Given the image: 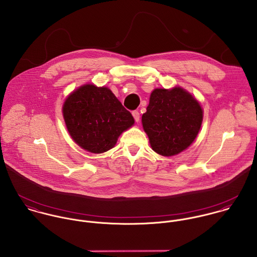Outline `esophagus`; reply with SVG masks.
<instances>
[{"instance_id":"34e87169","label":"esophagus","mask_w":257,"mask_h":257,"mask_svg":"<svg viewBox=\"0 0 257 257\" xmlns=\"http://www.w3.org/2000/svg\"><path fill=\"white\" fill-rule=\"evenodd\" d=\"M133 116H134V118L137 122L140 121V112H139V110H134L133 111Z\"/></svg>"}]
</instances>
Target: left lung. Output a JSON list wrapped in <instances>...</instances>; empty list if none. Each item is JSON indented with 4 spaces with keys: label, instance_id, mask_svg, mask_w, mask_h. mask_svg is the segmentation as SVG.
<instances>
[{
    "label": "left lung",
    "instance_id": "1",
    "mask_svg": "<svg viewBox=\"0 0 257 257\" xmlns=\"http://www.w3.org/2000/svg\"><path fill=\"white\" fill-rule=\"evenodd\" d=\"M142 121L153 150L171 157L187 149L195 140L202 122V109L181 87L156 88Z\"/></svg>",
    "mask_w": 257,
    "mask_h": 257
}]
</instances>
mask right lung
Listing matches in <instances>:
<instances>
[{"instance_id":"add662e5","label":"right lung","mask_w":257,"mask_h":257,"mask_svg":"<svg viewBox=\"0 0 257 257\" xmlns=\"http://www.w3.org/2000/svg\"><path fill=\"white\" fill-rule=\"evenodd\" d=\"M67 128L84 150L101 154L112 149L119 135L135 119L107 87L81 86L63 106Z\"/></svg>"}]
</instances>
